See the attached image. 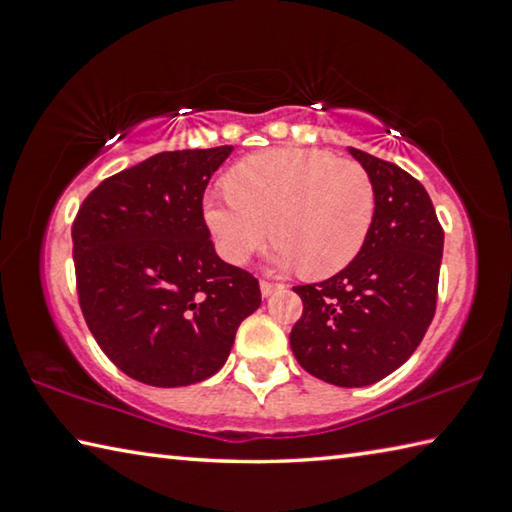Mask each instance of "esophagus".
Instances as JSON below:
<instances>
[{
  "label": "esophagus",
  "mask_w": 512,
  "mask_h": 512,
  "mask_svg": "<svg viewBox=\"0 0 512 512\" xmlns=\"http://www.w3.org/2000/svg\"><path fill=\"white\" fill-rule=\"evenodd\" d=\"M259 289H262V296H264V298H268V296H273L275 291H282V289H284V284H280V282H268V280H262V282H259Z\"/></svg>",
  "instance_id": "esophagus-1"
}]
</instances>
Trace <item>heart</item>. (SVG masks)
<instances>
[{"label":"heart","mask_w":512,"mask_h":512,"mask_svg":"<svg viewBox=\"0 0 512 512\" xmlns=\"http://www.w3.org/2000/svg\"><path fill=\"white\" fill-rule=\"evenodd\" d=\"M225 189L205 201V223L232 264L248 262L273 235L277 262L329 277L359 255L375 221L370 173L320 149L248 155L230 169Z\"/></svg>","instance_id":"obj_1"}]
</instances>
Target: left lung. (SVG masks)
<instances>
[{"label": "left lung", "mask_w": 512, "mask_h": 512, "mask_svg": "<svg viewBox=\"0 0 512 512\" xmlns=\"http://www.w3.org/2000/svg\"><path fill=\"white\" fill-rule=\"evenodd\" d=\"M375 185V221L359 255L329 280L293 287L302 316L291 350L309 375L370 386L411 357L436 314L445 232L411 173L350 149Z\"/></svg>", "instance_id": "1"}]
</instances>
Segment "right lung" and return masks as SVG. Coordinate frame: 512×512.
Wrapping results in <instances>:
<instances>
[{"instance_id":"add662e5","label":"right lung","mask_w":512,"mask_h":512,"mask_svg":"<svg viewBox=\"0 0 512 512\" xmlns=\"http://www.w3.org/2000/svg\"><path fill=\"white\" fill-rule=\"evenodd\" d=\"M232 153L164 151L103 180L72 225L85 323L115 366L173 388L212 377L262 302L253 273L214 253L203 216L212 173Z\"/></svg>"}]
</instances>
